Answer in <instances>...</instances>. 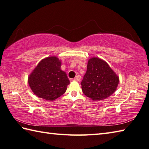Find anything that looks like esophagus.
Wrapping results in <instances>:
<instances>
[{"mask_svg": "<svg viewBox=\"0 0 149 149\" xmlns=\"http://www.w3.org/2000/svg\"><path fill=\"white\" fill-rule=\"evenodd\" d=\"M74 80L76 81H79L81 80V76L80 75H77V76L74 78Z\"/></svg>", "mask_w": 149, "mask_h": 149, "instance_id": "1", "label": "esophagus"}]
</instances>
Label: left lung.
<instances>
[{"mask_svg": "<svg viewBox=\"0 0 149 149\" xmlns=\"http://www.w3.org/2000/svg\"><path fill=\"white\" fill-rule=\"evenodd\" d=\"M118 83V76L105 61L97 58L88 60L81 83L85 95L93 100H104L115 92Z\"/></svg>", "mask_w": 149, "mask_h": 149, "instance_id": "1", "label": "left lung"}]
</instances>
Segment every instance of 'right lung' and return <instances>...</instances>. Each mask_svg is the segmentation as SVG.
I'll use <instances>...</instances> for the list:
<instances>
[{
	"label": "right lung",
	"instance_id": "right-lung-1",
	"mask_svg": "<svg viewBox=\"0 0 149 149\" xmlns=\"http://www.w3.org/2000/svg\"><path fill=\"white\" fill-rule=\"evenodd\" d=\"M61 62L56 56L42 59L28 77L31 89L40 98L54 100L64 94L70 84L65 72L61 69Z\"/></svg>",
	"mask_w": 149,
	"mask_h": 149
}]
</instances>
